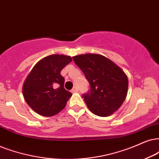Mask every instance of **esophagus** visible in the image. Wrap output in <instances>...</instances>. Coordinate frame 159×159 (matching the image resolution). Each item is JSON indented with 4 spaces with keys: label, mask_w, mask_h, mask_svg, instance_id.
I'll return each mask as SVG.
<instances>
[{
    "label": "esophagus",
    "mask_w": 159,
    "mask_h": 159,
    "mask_svg": "<svg viewBox=\"0 0 159 159\" xmlns=\"http://www.w3.org/2000/svg\"><path fill=\"white\" fill-rule=\"evenodd\" d=\"M78 92V89L77 86H74V87L71 90L72 93H76V92Z\"/></svg>",
    "instance_id": "1"
}]
</instances>
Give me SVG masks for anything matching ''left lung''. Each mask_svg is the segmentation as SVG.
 I'll return each instance as SVG.
<instances>
[{
  "label": "left lung",
  "instance_id": "8db88e82",
  "mask_svg": "<svg viewBox=\"0 0 159 159\" xmlns=\"http://www.w3.org/2000/svg\"><path fill=\"white\" fill-rule=\"evenodd\" d=\"M73 58L89 83L91 89L83 95L87 107L99 116L111 115L127 96L126 74L115 63L100 54H81Z\"/></svg>",
  "mask_w": 159,
  "mask_h": 159
}]
</instances>
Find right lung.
Returning a JSON list of instances; mask_svg holds the SVG:
<instances>
[{"mask_svg":"<svg viewBox=\"0 0 159 159\" xmlns=\"http://www.w3.org/2000/svg\"><path fill=\"white\" fill-rule=\"evenodd\" d=\"M72 60L62 54L48 56L36 64L25 78L23 97L39 115L54 116L65 107L72 93L64 87L65 78L60 73Z\"/></svg>","mask_w":159,"mask_h":159,"instance_id":"add662e5","label":"right lung"}]
</instances>
